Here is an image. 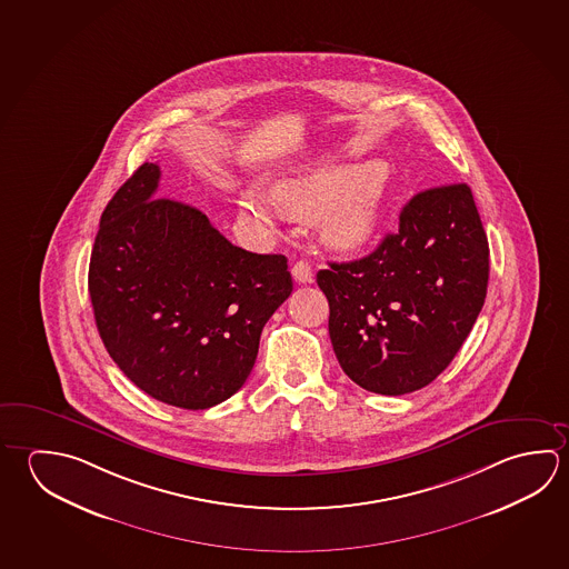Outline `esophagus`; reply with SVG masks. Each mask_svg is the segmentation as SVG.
Listing matches in <instances>:
<instances>
[{"instance_id":"obj_1","label":"esophagus","mask_w":569,"mask_h":569,"mask_svg":"<svg viewBox=\"0 0 569 569\" xmlns=\"http://www.w3.org/2000/svg\"><path fill=\"white\" fill-rule=\"evenodd\" d=\"M291 276H293V280L298 281V283H311L313 281V270H311V266L306 260H299L293 263Z\"/></svg>"}]
</instances>
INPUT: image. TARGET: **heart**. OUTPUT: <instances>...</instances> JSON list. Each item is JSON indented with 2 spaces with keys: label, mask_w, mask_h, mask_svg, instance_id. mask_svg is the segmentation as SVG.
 I'll return each mask as SVG.
<instances>
[{
  "label": "heart",
  "mask_w": 569,
  "mask_h": 569,
  "mask_svg": "<svg viewBox=\"0 0 569 569\" xmlns=\"http://www.w3.org/2000/svg\"><path fill=\"white\" fill-rule=\"evenodd\" d=\"M386 201L388 178L376 161L318 171L280 193L281 208L301 220L318 218L326 210L323 238L341 251L358 250L373 238ZM246 210L266 223L278 220V208L261 191H248Z\"/></svg>",
  "instance_id": "obj_1"
}]
</instances>
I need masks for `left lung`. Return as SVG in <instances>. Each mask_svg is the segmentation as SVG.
<instances>
[{
    "instance_id": "1",
    "label": "left lung",
    "mask_w": 569,
    "mask_h": 569,
    "mask_svg": "<svg viewBox=\"0 0 569 569\" xmlns=\"http://www.w3.org/2000/svg\"><path fill=\"white\" fill-rule=\"evenodd\" d=\"M488 278V238L468 186L419 191L398 233L361 260L318 271L339 366L381 396L426 388L468 338Z\"/></svg>"
}]
</instances>
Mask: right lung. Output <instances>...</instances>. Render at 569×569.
Masks as SVG:
<instances>
[{
	"mask_svg": "<svg viewBox=\"0 0 569 569\" xmlns=\"http://www.w3.org/2000/svg\"><path fill=\"white\" fill-rule=\"evenodd\" d=\"M160 176L146 161L101 213L88 276L93 318L141 391L208 409L246 383L261 329L293 283L286 256L241 250L200 210L158 198Z\"/></svg>",
	"mask_w": 569,
	"mask_h": 569,
	"instance_id": "obj_1",
	"label": "right lung"
}]
</instances>
